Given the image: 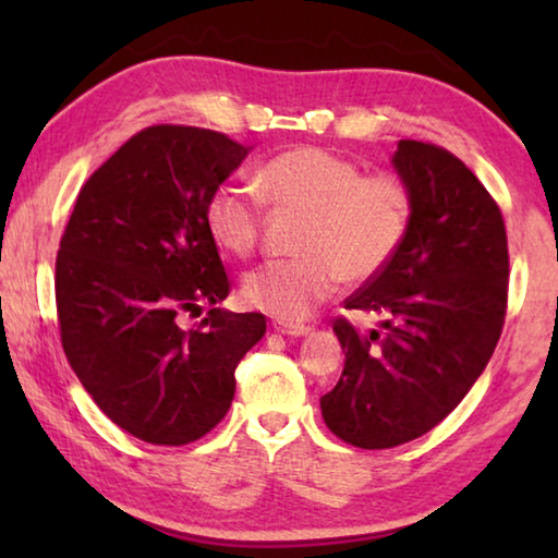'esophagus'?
<instances>
[{
    "label": "esophagus",
    "mask_w": 558,
    "mask_h": 558,
    "mask_svg": "<svg viewBox=\"0 0 558 558\" xmlns=\"http://www.w3.org/2000/svg\"><path fill=\"white\" fill-rule=\"evenodd\" d=\"M272 329L280 335H288V337H305L310 332V325H302V323H278L272 325Z\"/></svg>",
    "instance_id": "34e87169"
}]
</instances>
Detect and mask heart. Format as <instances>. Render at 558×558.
Returning <instances> with one entry per match:
<instances>
[{"label": "heart", "instance_id": "heart-1", "mask_svg": "<svg viewBox=\"0 0 558 558\" xmlns=\"http://www.w3.org/2000/svg\"><path fill=\"white\" fill-rule=\"evenodd\" d=\"M256 186L280 209L305 211L300 256L268 260L243 278V300L280 319H302L337 290L379 276L409 239L411 186L393 172H366L354 159L302 145L256 169ZM206 231L221 251H256L263 204L253 189L219 184L204 206Z\"/></svg>", "mask_w": 558, "mask_h": 558}]
</instances>
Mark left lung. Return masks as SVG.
<instances>
[{"label": "left lung", "mask_w": 558, "mask_h": 558, "mask_svg": "<svg viewBox=\"0 0 558 558\" xmlns=\"http://www.w3.org/2000/svg\"><path fill=\"white\" fill-rule=\"evenodd\" d=\"M393 167L413 194L409 239L344 300L384 317V332L335 319L344 372L319 399L327 428L364 450L436 428L485 372L507 315V231L483 182L418 140H401Z\"/></svg>", "instance_id": "obj_1"}]
</instances>
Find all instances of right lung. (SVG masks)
Masks as SVG:
<instances>
[{
	"instance_id": "right-lung-1",
	"label": "right lung",
	"mask_w": 558,
	"mask_h": 558,
	"mask_svg": "<svg viewBox=\"0 0 558 558\" xmlns=\"http://www.w3.org/2000/svg\"><path fill=\"white\" fill-rule=\"evenodd\" d=\"M248 155L216 130H140L83 184L56 256V313L71 369L108 418L153 446L206 436L233 401L260 313L231 290L204 206ZM213 310L184 328L181 317Z\"/></svg>"
}]
</instances>
